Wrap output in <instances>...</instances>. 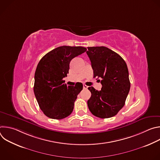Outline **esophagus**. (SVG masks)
Instances as JSON below:
<instances>
[{
	"label": "esophagus",
	"instance_id": "obj_1",
	"mask_svg": "<svg viewBox=\"0 0 160 160\" xmlns=\"http://www.w3.org/2000/svg\"><path fill=\"white\" fill-rule=\"evenodd\" d=\"M83 88H84V89H87V88H88V86H87L86 85L83 84Z\"/></svg>",
	"mask_w": 160,
	"mask_h": 160
}]
</instances>
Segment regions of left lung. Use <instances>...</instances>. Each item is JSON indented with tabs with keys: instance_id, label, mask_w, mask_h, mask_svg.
Here are the masks:
<instances>
[{
	"instance_id": "1",
	"label": "left lung",
	"mask_w": 160,
	"mask_h": 160,
	"mask_svg": "<svg viewBox=\"0 0 160 160\" xmlns=\"http://www.w3.org/2000/svg\"><path fill=\"white\" fill-rule=\"evenodd\" d=\"M86 52L94 71V78L101 82V90L93 87L88 89L91 97L87 101L90 111L101 118L115 116L124 106L130 83L125 61L108 48L89 47Z\"/></svg>"
}]
</instances>
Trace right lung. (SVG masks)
<instances>
[{"label": "right lung", "instance_id": "1", "mask_svg": "<svg viewBox=\"0 0 160 160\" xmlns=\"http://www.w3.org/2000/svg\"><path fill=\"white\" fill-rule=\"evenodd\" d=\"M87 51L83 47L61 46L45 54L39 61L35 73L34 94L40 109L48 117L60 120L71 115L82 83L67 86V77L72 59Z\"/></svg>", "mask_w": 160, "mask_h": 160}]
</instances>
